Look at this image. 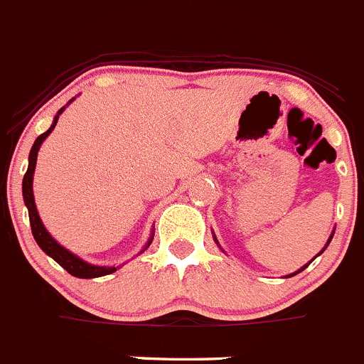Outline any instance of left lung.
<instances>
[{
	"label": "left lung",
	"mask_w": 364,
	"mask_h": 364,
	"mask_svg": "<svg viewBox=\"0 0 364 364\" xmlns=\"http://www.w3.org/2000/svg\"><path fill=\"white\" fill-rule=\"evenodd\" d=\"M333 235H335V230H331V235H330V238H328L326 245H324V247H322V251H321V252H318V255H322V252L326 251V247H328V245H330V242H331V238H333ZM214 242H216V243H218L216 236H214ZM218 245H220V243H218ZM318 255H317V257H318ZM317 257H315V258H317ZM315 258H311V260H309V262H308V264H306V265H302V267H300V269H299V271H295V273H291V274H287V277H286V278H289V277H295V274H299V273H300V271H304V269H306V267H308V265H309V264H311V262H314V260H315Z\"/></svg>",
	"instance_id": "obj_1"
}]
</instances>
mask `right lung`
I'll return each mask as SVG.
<instances>
[{"mask_svg":"<svg viewBox=\"0 0 364 364\" xmlns=\"http://www.w3.org/2000/svg\"><path fill=\"white\" fill-rule=\"evenodd\" d=\"M73 100H75V99L69 100V102L65 104L64 107H60L58 113H56L55 119H53V124H50V128L47 129L46 134H42L40 137L36 139V141H34L33 148H31V154H29V166H27V172H25V176H23V185H21V192H23L25 207H27V210H29L31 230H33V236H34V240H36L38 245H40V249L46 252L47 257L53 258L56 264L62 265V267H64V269L68 271L69 274H73V277H77V278H99V277H104V274L115 273V271L119 269L121 265H95V264H90V262L82 260L78 255H75V252H71L69 249H65L64 245H60V243L56 242L53 236H50L49 230L46 229L42 218H40V214H38L36 203H34L33 179H34V168H36L38 151H40V146L43 144V141L49 137L50 132L55 129L56 122H58V117L64 113V109L69 106V104L73 102ZM151 240H154V229H151L150 238H148L146 245H144L143 251H141V252H144L148 247H150Z\"/></svg>","mask_w":364,"mask_h":364,"instance_id":"add662e5","label":"right lung"}]
</instances>
